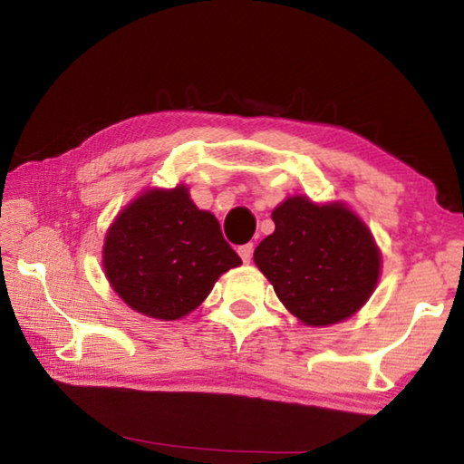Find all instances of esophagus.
Instances as JSON below:
<instances>
[{
    "label": "esophagus",
    "instance_id": "esophagus-1",
    "mask_svg": "<svg viewBox=\"0 0 464 464\" xmlns=\"http://www.w3.org/2000/svg\"><path fill=\"white\" fill-rule=\"evenodd\" d=\"M237 251H239L241 260L247 264L251 260V256H254V243H246V246H241Z\"/></svg>",
    "mask_w": 464,
    "mask_h": 464
}]
</instances>
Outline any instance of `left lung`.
<instances>
[{
  "label": "left lung",
  "instance_id": "left-lung-1",
  "mask_svg": "<svg viewBox=\"0 0 464 464\" xmlns=\"http://www.w3.org/2000/svg\"><path fill=\"white\" fill-rule=\"evenodd\" d=\"M276 225L254 260L285 307L307 325L354 315L379 280L381 254L371 231L343 204L295 196L274 208Z\"/></svg>",
  "mask_w": 464,
  "mask_h": 464
}]
</instances>
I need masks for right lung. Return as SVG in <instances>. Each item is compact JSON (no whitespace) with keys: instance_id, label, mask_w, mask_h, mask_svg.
<instances>
[{"instance_id":"add662e5","label":"right lung","mask_w":464,"mask_h":464,"mask_svg":"<svg viewBox=\"0 0 464 464\" xmlns=\"http://www.w3.org/2000/svg\"><path fill=\"white\" fill-rule=\"evenodd\" d=\"M239 264L221 225L196 208L184 186L151 190L130 202L104 243L112 288L129 307L163 321L194 311L217 278Z\"/></svg>"}]
</instances>
